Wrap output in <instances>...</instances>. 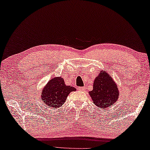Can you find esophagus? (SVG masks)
Returning <instances> with one entry per match:
<instances>
[{
    "instance_id": "1",
    "label": "esophagus",
    "mask_w": 150,
    "mask_h": 150,
    "mask_svg": "<svg viewBox=\"0 0 150 150\" xmlns=\"http://www.w3.org/2000/svg\"><path fill=\"white\" fill-rule=\"evenodd\" d=\"M84 89H85L84 87H78V91H84Z\"/></svg>"
}]
</instances>
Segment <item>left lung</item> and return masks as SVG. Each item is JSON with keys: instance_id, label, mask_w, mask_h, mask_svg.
Segmentation results:
<instances>
[{"instance_id": "obj_1", "label": "left lung", "mask_w": 150, "mask_h": 150, "mask_svg": "<svg viewBox=\"0 0 150 150\" xmlns=\"http://www.w3.org/2000/svg\"><path fill=\"white\" fill-rule=\"evenodd\" d=\"M93 103L106 109L114 106L119 97L117 85L106 70H101L93 82V91L89 92Z\"/></svg>"}]
</instances>
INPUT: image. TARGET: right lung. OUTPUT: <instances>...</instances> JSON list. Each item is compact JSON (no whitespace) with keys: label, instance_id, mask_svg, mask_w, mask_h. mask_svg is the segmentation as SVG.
I'll use <instances>...</instances> for the list:
<instances>
[{"label":"right lung","instance_id":"add662e5","mask_svg":"<svg viewBox=\"0 0 150 150\" xmlns=\"http://www.w3.org/2000/svg\"><path fill=\"white\" fill-rule=\"evenodd\" d=\"M74 87L66 85L62 77H54L47 82L41 92V101L52 108H59L64 104L71 92L76 91Z\"/></svg>","mask_w":150,"mask_h":150}]
</instances>
